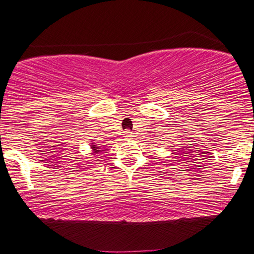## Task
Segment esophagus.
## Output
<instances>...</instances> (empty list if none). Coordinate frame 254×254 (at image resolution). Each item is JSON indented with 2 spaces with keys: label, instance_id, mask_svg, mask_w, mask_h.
I'll return each mask as SVG.
<instances>
[{
  "label": "esophagus",
  "instance_id": "obj_1",
  "mask_svg": "<svg viewBox=\"0 0 254 254\" xmlns=\"http://www.w3.org/2000/svg\"><path fill=\"white\" fill-rule=\"evenodd\" d=\"M133 133L130 131V130H127V131H124V137H126L127 140H131V139H133Z\"/></svg>",
  "mask_w": 254,
  "mask_h": 254
}]
</instances>
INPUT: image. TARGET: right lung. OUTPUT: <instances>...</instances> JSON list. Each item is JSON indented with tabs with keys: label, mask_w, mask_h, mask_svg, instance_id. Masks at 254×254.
Wrapping results in <instances>:
<instances>
[{
	"label": "right lung",
	"mask_w": 254,
	"mask_h": 254,
	"mask_svg": "<svg viewBox=\"0 0 254 254\" xmlns=\"http://www.w3.org/2000/svg\"><path fill=\"white\" fill-rule=\"evenodd\" d=\"M91 149H92V153L95 154V156H97L96 153L101 151V150H98V149H100V147H96L95 143H91Z\"/></svg>",
	"instance_id": "1"
}]
</instances>
